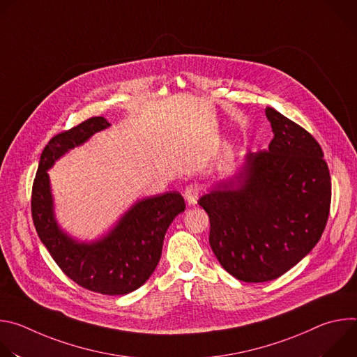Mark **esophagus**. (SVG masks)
Masks as SVG:
<instances>
[{
    "label": "esophagus",
    "mask_w": 357,
    "mask_h": 357,
    "mask_svg": "<svg viewBox=\"0 0 357 357\" xmlns=\"http://www.w3.org/2000/svg\"><path fill=\"white\" fill-rule=\"evenodd\" d=\"M185 199H186V203L189 206H195L197 203V197H199V193H200V188L193 183V185H188L186 189H185Z\"/></svg>",
    "instance_id": "esophagus-1"
}]
</instances>
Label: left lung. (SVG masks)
<instances>
[{"label": "left lung", "mask_w": 357, "mask_h": 357, "mask_svg": "<svg viewBox=\"0 0 357 357\" xmlns=\"http://www.w3.org/2000/svg\"><path fill=\"white\" fill-rule=\"evenodd\" d=\"M274 138L199 199L211 220L209 243L222 267L244 282L271 281L319 241L329 216L331 175L317 139L266 109Z\"/></svg>", "instance_id": "left-lung-1"}]
</instances>
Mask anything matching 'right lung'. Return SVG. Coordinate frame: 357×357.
Masks as SVG:
<instances>
[{"instance_id":"obj_1","label":"right lung","mask_w":357,"mask_h":357,"mask_svg":"<svg viewBox=\"0 0 357 357\" xmlns=\"http://www.w3.org/2000/svg\"><path fill=\"white\" fill-rule=\"evenodd\" d=\"M105 117H91L55 135L42 151L32 186V219L38 236L61 270L80 287L105 295H126L155 271L174 219L185 211L176 190L137 200L114 227L94 241H79L58 225L47 171L70 149L109 128Z\"/></svg>"}]
</instances>
